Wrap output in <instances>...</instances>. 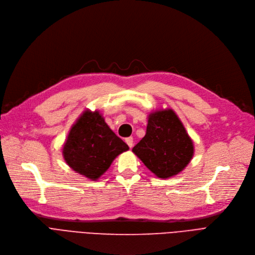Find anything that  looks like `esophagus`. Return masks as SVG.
<instances>
[{"instance_id":"esophagus-1","label":"esophagus","mask_w":255,"mask_h":255,"mask_svg":"<svg viewBox=\"0 0 255 255\" xmlns=\"http://www.w3.org/2000/svg\"><path fill=\"white\" fill-rule=\"evenodd\" d=\"M126 142H127V144L129 146V148H131L132 147V137H128V138H126Z\"/></svg>"}]
</instances>
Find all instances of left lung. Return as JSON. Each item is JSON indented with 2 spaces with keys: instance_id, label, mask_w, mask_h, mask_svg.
<instances>
[{
  "instance_id": "left-lung-1",
  "label": "left lung",
  "mask_w": 255,
  "mask_h": 255,
  "mask_svg": "<svg viewBox=\"0 0 255 255\" xmlns=\"http://www.w3.org/2000/svg\"><path fill=\"white\" fill-rule=\"evenodd\" d=\"M132 152L156 177L169 178L191 162L194 144L176 113L167 108L148 114L146 134Z\"/></svg>"
}]
</instances>
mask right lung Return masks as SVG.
Listing matches in <instances>:
<instances>
[{"mask_svg": "<svg viewBox=\"0 0 255 255\" xmlns=\"http://www.w3.org/2000/svg\"><path fill=\"white\" fill-rule=\"evenodd\" d=\"M127 150L128 144L109 128L100 111L86 109L71 126L62 155L72 170L95 181Z\"/></svg>", "mask_w": 255, "mask_h": 255, "instance_id": "1", "label": "right lung"}]
</instances>
